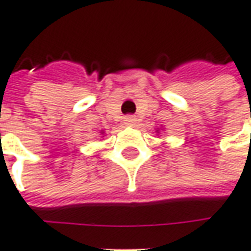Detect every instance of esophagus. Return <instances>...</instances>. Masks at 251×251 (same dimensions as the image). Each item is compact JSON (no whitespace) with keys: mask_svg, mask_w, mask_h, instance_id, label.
I'll return each mask as SVG.
<instances>
[{"mask_svg":"<svg viewBox=\"0 0 251 251\" xmlns=\"http://www.w3.org/2000/svg\"><path fill=\"white\" fill-rule=\"evenodd\" d=\"M124 123H126L127 126H135L136 119L134 116H126V117H124Z\"/></svg>","mask_w":251,"mask_h":251,"instance_id":"obj_1","label":"esophagus"}]
</instances>
